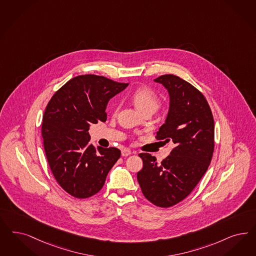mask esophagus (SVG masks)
Masks as SVG:
<instances>
[{"label": "esophagus", "mask_w": 256, "mask_h": 256, "mask_svg": "<svg viewBox=\"0 0 256 256\" xmlns=\"http://www.w3.org/2000/svg\"><path fill=\"white\" fill-rule=\"evenodd\" d=\"M121 154H122L123 157H126V156H130L132 154V151L128 150V148H124L121 151Z\"/></svg>", "instance_id": "1"}]
</instances>
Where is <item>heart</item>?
Instances as JSON below:
<instances>
[{
    "mask_svg": "<svg viewBox=\"0 0 256 256\" xmlns=\"http://www.w3.org/2000/svg\"><path fill=\"white\" fill-rule=\"evenodd\" d=\"M130 98L134 105L137 106V108L141 110L142 112L148 110H157V108L160 106V99L158 96L154 92L153 90L146 86L136 88L130 94ZM116 106L118 108L119 103H117Z\"/></svg>",
    "mask_w": 256,
    "mask_h": 256,
    "instance_id": "1",
    "label": "heart"
}]
</instances>
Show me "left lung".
<instances>
[{"mask_svg":"<svg viewBox=\"0 0 256 256\" xmlns=\"http://www.w3.org/2000/svg\"><path fill=\"white\" fill-rule=\"evenodd\" d=\"M168 90L169 110L156 139L172 141L175 148L168 158L157 162L141 153L142 168L137 180L144 196L156 206L168 208L190 194L211 162L214 148V124L202 94L174 74L154 80Z\"/></svg>","mask_w":256,"mask_h":256,"instance_id":"1","label":"left lung"}]
</instances>
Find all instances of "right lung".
<instances>
[{
    "instance_id": "obj_1",
    "label": "right lung",
    "mask_w": 256,
    "mask_h": 256,
    "mask_svg": "<svg viewBox=\"0 0 256 256\" xmlns=\"http://www.w3.org/2000/svg\"><path fill=\"white\" fill-rule=\"evenodd\" d=\"M128 83L84 74L69 80L45 108L42 134L46 158L58 184L70 196L86 198L98 193L121 156L116 148L90 144V124L106 120L110 98Z\"/></svg>"
}]
</instances>
